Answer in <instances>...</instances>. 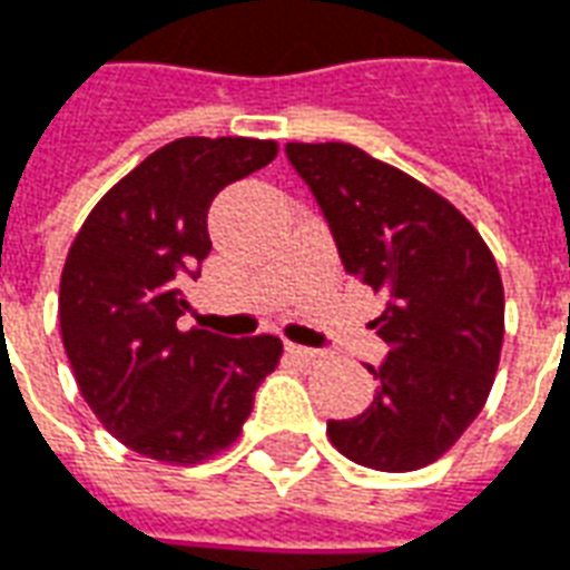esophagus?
<instances>
[{"instance_id": "esophagus-1", "label": "esophagus", "mask_w": 570, "mask_h": 570, "mask_svg": "<svg viewBox=\"0 0 570 570\" xmlns=\"http://www.w3.org/2000/svg\"><path fill=\"white\" fill-rule=\"evenodd\" d=\"M285 348H288V354H294V357H301V361H318V357H324L318 348H306V345H294V342H288Z\"/></svg>"}]
</instances>
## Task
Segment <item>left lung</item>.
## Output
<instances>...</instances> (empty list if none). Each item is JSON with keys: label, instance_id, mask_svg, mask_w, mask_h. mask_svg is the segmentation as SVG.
<instances>
[{"label": "left lung", "instance_id": "left-lung-1", "mask_svg": "<svg viewBox=\"0 0 570 570\" xmlns=\"http://www.w3.org/2000/svg\"><path fill=\"white\" fill-rule=\"evenodd\" d=\"M348 276L387 303L372 327L391 351L372 405L327 421L333 448L379 472L435 463L481 414L504 336L493 252L460 209L351 144H288Z\"/></svg>", "mask_w": 570, "mask_h": 570}]
</instances>
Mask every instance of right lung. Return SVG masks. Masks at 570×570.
<instances>
[{
    "label": "right lung",
    "mask_w": 570,
    "mask_h": 570,
    "mask_svg": "<svg viewBox=\"0 0 570 570\" xmlns=\"http://www.w3.org/2000/svg\"><path fill=\"white\" fill-rule=\"evenodd\" d=\"M273 140L179 138L98 200L59 282L68 363L105 430L149 460L195 465L225 451L276 370V336L183 331L207 213L222 188L276 158Z\"/></svg>",
    "instance_id": "1"
}]
</instances>
